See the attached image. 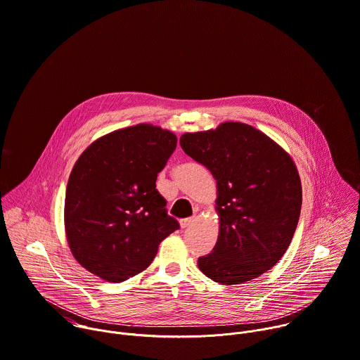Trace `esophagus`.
<instances>
[{
    "instance_id": "obj_1",
    "label": "esophagus",
    "mask_w": 360,
    "mask_h": 360,
    "mask_svg": "<svg viewBox=\"0 0 360 360\" xmlns=\"http://www.w3.org/2000/svg\"><path fill=\"white\" fill-rule=\"evenodd\" d=\"M193 221H195V216H192V217H186V219H181V220H179V223H181V227H182V229L189 227Z\"/></svg>"
}]
</instances>
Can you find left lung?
<instances>
[{"mask_svg":"<svg viewBox=\"0 0 360 360\" xmlns=\"http://www.w3.org/2000/svg\"><path fill=\"white\" fill-rule=\"evenodd\" d=\"M182 150L205 165L217 184L220 231L199 270L216 283L250 281L284 256L297 229L302 189L290 155L243 123L186 133Z\"/></svg>","mask_w":360,"mask_h":360,"instance_id":"left-lung-1","label":"left lung"}]
</instances>
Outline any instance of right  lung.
I'll list each match as a JSON object with an SVG mask.
<instances>
[{
  "label": "right lung",
  "instance_id": "right-lung-1",
  "mask_svg": "<svg viewBox=\"0 0 360 360\" xmlns=\"http://www.w3.org/2000/svg\"><path fill=\"white\" fill-rule=\"evenodd\" d=\"M176 137L150 124L94 141L77 160L65 199V229L75 259L90 273L122 283L146 270L160 243L179 229L155 181Z\"/></svg>",
  "mask_w": 360,
  "mask_h": 360
}]
</instances>
